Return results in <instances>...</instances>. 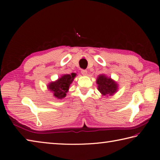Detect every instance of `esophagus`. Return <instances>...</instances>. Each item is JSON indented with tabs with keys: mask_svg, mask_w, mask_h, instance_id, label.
<instances>
[{
	"mask_svg": "<svg viewBox=\"0 0 160 160\" xmlns=\"http://www.w3.org/2000/svg\"><path fill=\"white\" fill-rule=\"evenodd\" d=\"M81 73H82L83 75H86L87 74H88V71L82 69V70H81Z\"/></svg>",
	"mask_w": 160,
	"mask_h": 160,
	"instance_id": "34e87169",
	"label": "esophagus"
}]
</instances>
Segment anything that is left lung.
<instances>
[{
    "label": "left lung",
    "mask_w": 160,
    "mask_h": 160,
    "mask_svg": "<svg viewBox=\"0 0 160 160\" xmlns=\"http://www.w3.org/2000/svg\"><path fill=\"white\" fill-rule=\"evenodd\" d=\"M98 89L104 96L112 95L118 89V85L111 78H108L104 75H101L97 80Z\"/></svg>",
    "instance_id": "left-lung-1"
}]
</instances>
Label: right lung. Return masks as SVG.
I'll return each instance as SVG.
<instances>
[{
  "instance_id": "right-lung-1",
  "label": "right lung",
  "mask_w": 160,
  "mask_h": 160,
  "mask_svg": "<svg viewBox=\"0 0 160 160\" xmlns=\"http://www.w3.org/2000/svg\"><path fill=\"white\" fill-rule=\"evenodd\" d=\"M75 73H71V75H63L62 78L55 82L49 84L48 89L53 92V94L57 98H63L66 97V92H68L69 86L74 80Z\"/></svg>"
}]
</instances>
